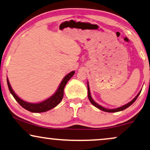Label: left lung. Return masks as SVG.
<instances>
[{
  "label": "left lung",
  "instance_id": "8db88e82",
  "mask_svg": "<svg viewBox=\"0 0 150 150\" xmlns=\"http://www.w3.org/2000/svg\"><path fill=\"white\" fill-rule=\"evenodd\" d=\"M87 86H88V98L89 100H90V102H91V104L93 105H94L95 107L98 108V109L102 110V111H106V112H110V113H113V112H117V111H122V110H125V109H127V108H128L129 106H131L132 105V104L134 103V102L136 101V99H137V98L138 97V96H139L140 93H141V91H140L139 93H138L137 96H136L135 98H134L133 100H132V101L129 102V103L126 104L125 105L122 106V107H120L119 108H117V109H106V108L102 107V106H100V105H98V103H96V102L94 101L93 100V98H91V93H90V89H89V85H88V83H87Z\"/></svg>",
  "mask_w": 150,
  "mask_h": 150
}]
</instances>
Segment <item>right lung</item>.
I'll return each instance as SVG.
<instances>
[{
  "label": "right lung",
  "instance_id": "right-lung-1",
  "mask_svg": "<svg viewBox=\"0 0 150 150\" xmlns=\"http://www.w3.org/2000/svg\"><path fill=\"white\" fill-rule=\"evenodd\" d=\"M75 71H72L71 73L66 75L63 80L62 81L61 84H60L59 86L57 91L52 96H51L50 98H48L44 101L39 102V103H30V102H27L24 100L21 99L20 98H18L16 96V93L14 92V91L12 90L11 85L9 84L8 79H7V85H8V88L9 91L13 96V97L14 98V99L18 102V103L22 107H23L24 109H25L28 111H30V112L33 113H41V112H45V111H48L53 109L54 107H55L57 105H58L60 103V102L62 101V98L64 96V88L65 87L66 83L68 82V81L73 76Z\"/></svg>",
  "mask_w": 150,
  "mask_h": 150
}]
</instances>
